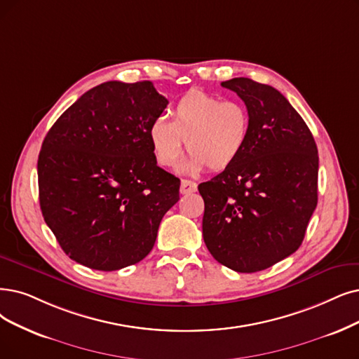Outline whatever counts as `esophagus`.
<instances>
[{
  "label": "esophagus",
  "instance_id": "esophagus-1",
  "mask_svg": "<svg viewBox=\"0 0 359 359\" xmlns=\"http://www.w3.org/2000/svg\"><path fill=\"white\" fill-rule=\"evenodd\" d=\"M197 190V184L190 180H182L181 181V193L182 194H191Z\"/></svg>",
  "mask_w": 359,
  "mask_h": 359
}]
</instances>
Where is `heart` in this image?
I'll return each mask as SVG.
<instances>
[{
  "label": "heart",
  "mask_w": 359,
  "mask_h": 359,
  "mask_svg": "<svg viewBox=\"0 0 359 359\" xmlns=\"http://www.w3.org/2000/svg\"><path fill=\"white\" fill-rule=\"evenodd\" d=\"M250 135V114L245 104L224 100L203 90H190L169 111V122L156 119L149 130L156 162L174 168L184 144L190 151L182 169L198 174L231 168L245 151Z\"/></svg>",
  "instance_id": "1"
}]
</instances>
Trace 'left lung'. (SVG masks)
<instances>
[{"mask_svg":"<svg viewBox=\"0 0 359 359\" xmlns=\"http://www.w3.org/2000/svg\"><path fill=\"white\" fill-rule=\"evenodd\" d=\"M250 114L238 161L198 185L203 240L219 264L262 271L302 245L318 202V150L305 121L280 91L249 78L221 83Z\"/></svg>","mask_w":359,"mask_h":359,"instance_id":"obj_1","label":"left lung"}]
</instances>
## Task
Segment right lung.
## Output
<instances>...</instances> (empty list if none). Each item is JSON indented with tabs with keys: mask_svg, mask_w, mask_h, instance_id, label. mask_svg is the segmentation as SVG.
Segmentation results:
<instances>
[{
	"mask_svg": "<svg viewBox=\"0 0 359 359\" xmlns=\"http://www.w3.org/2000/svg\"><path fill=\"white\" fill-rule=\"evenodd\" d=\"M166 106L150 81H109L51 126L38 157L39 205L70 259L116 271L153 249L180 200V180L157 166L149 138Z\"/></svg>",
	"mask_w": 359,
	"mask_h": 359,
	"instance_id": "1",
	"label": "right lung"
}]
</instances>
